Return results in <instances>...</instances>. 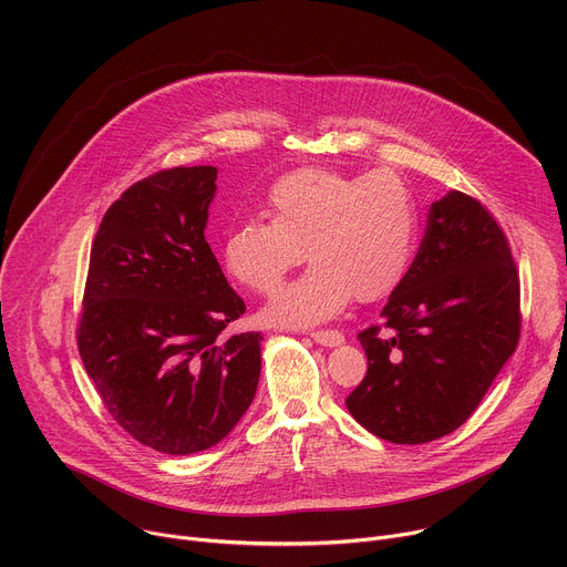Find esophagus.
<instances>
[{"label":"esophagus","mask_w":567,"mask_h":567,"mask_svg":"<svg viewBox=\"0 0 567 567\" xmlns=\"http://www.w3.org/2000/svg\"><path fill=\"white\" fill-rule=\"evenodd\" d=\"M311 339H313L316 343H320V346H326V348H337V346H341V343L346 341V337H343L341 332H337V330L311 332Z\"/></svg>","instance_id":"34e87169"}]
</instances>
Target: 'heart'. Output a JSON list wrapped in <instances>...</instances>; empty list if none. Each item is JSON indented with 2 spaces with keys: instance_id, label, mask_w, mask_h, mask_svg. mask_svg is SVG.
Instances as JSON below:
<instances>
[{
  "instance_id": "heart-1",
  "label": "heart",
  "mask_w": 567,
  "mask_h": 567,
  "mask_svg": "<svg viewBox=\"0 0 567 567\" xmlns=\"http://www.w3.org/2000/svg\"><path fill=\"white\" fill-rule=\"evenodd\" d=\"M271 219H249L224 239L226 271L269 293L307 258V274L278 289L262 311L269 326L309 328L334 318L357 296L388 298L415 256L417 213L399 175L348 177L305 168L269 190Z\"/></svg>"
}]
</instances>
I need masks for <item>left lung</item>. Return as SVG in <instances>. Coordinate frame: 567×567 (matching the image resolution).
<instances>
[{
    "mask_svg": "<svg viewBox=\"0 0 567 567\" xmlns=\"http://www.w3.org/2000/svg\"><path fill=\"white\" fill-rule=\"evenodd\" d=\"M381 316L359 334L368 372L348 411L394 444L453 433L520 339V280L492 213L460 190L433 202L420 251Z\"/></svg>",
    "mask_w": 567,
    "mask_h": 567,
    "instance_id": "left-lung-1",
    "label": "left lung"
}]
</instances>
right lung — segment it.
<instances>
[{"label":"right lung","mask_w":567,"mask_h":567,"mask_svg":"<svg viewBox=\"0 0 567 567\" xmlns=\"http://www.w3.org/2000/svg\"><path fill=\"white\" fill-rule=\"evenodd\" d=\"M217 168L130 186L96 233L78 352L105 409L136 442L190 455L221 442L260 379V332L221 339L245 313L204 228Z\"/></svg>","instance_id":"obj_1"}]
</instances>
